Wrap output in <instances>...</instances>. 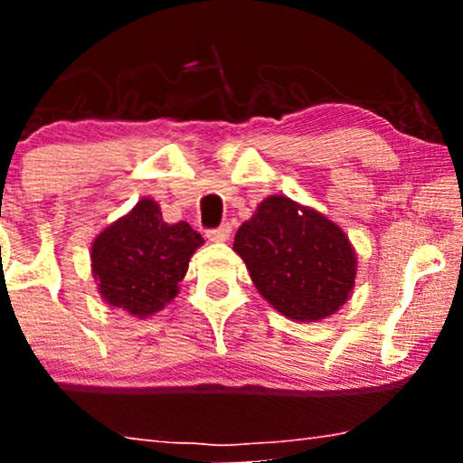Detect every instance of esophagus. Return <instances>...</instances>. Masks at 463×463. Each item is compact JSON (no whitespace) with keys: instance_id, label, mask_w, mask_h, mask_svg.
Returning <instances> with one entry per match:
<instances>
[{"instance_id":"1","label":"esophagus","mask_w":463,"mask_h":463,"mask_svg":"<svg viewBox=\"0 0 463 463\" xmlns=\"http://www.w3.org/2000/svg\"><path fill=\"white\" fill-rule=\"evenodd\" d=\"M231 232H232L231 224H224V226L215 228V231L206 232V239H209V241H213V243H222V241H228Z\"/></svg>"}]
</instances>
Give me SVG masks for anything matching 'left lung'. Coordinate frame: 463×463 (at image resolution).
<instances>
[{
	"label": "left lung",
	"instance_id": "obj_1",
	"mask_svg": "<svg viewBox=\"0 0 463 463\" xmlns=\"http://www.w3.org/2000/svg\"><path fill=\"white\" fill-rule=\"evenodd\" d=\"M232 250L259 294L289 320H326L353 298L359 265L348 235L287 195H268L239 226Z\"/></svg>",
	"mask_w": 463,
	"mask_h": 463
}]
</instances>
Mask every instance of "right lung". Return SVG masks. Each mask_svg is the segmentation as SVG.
I'll return each instance as SVG.
<instances>
[{"label": "right lung", "instance_id": "obj_1", "mask_svg": "<svg viewBox=\"0 0 463 463\" xmlns=\"http://www.w3.org/2000/svg\"><path fill=\"white\" fill-rule=\"evenodd\" d=\"M204 239L187 222L167 224L156 200L141 198L91 243V274L110 309L146 320L169 305Z\"/></svg>", "mask_w": 463, "mask_h": 463}]
</instances>
